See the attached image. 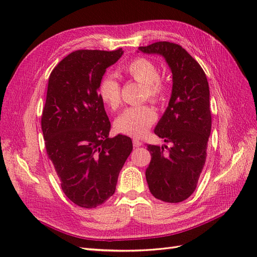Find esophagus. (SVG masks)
I'll return each instance as SVG.
<instances>
[{"mask_svg":"<svg viewBox=\"0 0 257 257\" xmlns=\"http://www.w3.org/2000/svg\"><path fill=\"white\" fill-rule=\"evenodd\" d=\"M133 144H134V147L135 148H138V147H140V146H143V143H141L140 140H138V139H133Z\"/></svg>","mask_w":257,"mask_h":257,"instance_id":"obj_1","label":"esophagus"}]
</instances>
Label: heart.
<instances>
[{"mask_svg": "<svg viewBox=\"0 0 257 257\" xmlns=\"http://www.w3.org/2000/svg\"><path fill=\"white\" fill-rule=\"evenodd\" d=\"M122 73L144 86L143 98L152 102H161L168 94V83L159 75L157 64L147 57H135L122 68ZM98 95L105 105L116 110L121 103V88L112 76L102 77L98 85ZM157 113L148 105L129 107L120 113L114 121L116 132L130 137H141L156 122Z\"/></svg>", "mask_w": 257, "mask_h": 257, "instance_id": "obj_1", "label": "heart"}]
</instances>
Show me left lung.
<instances>
[{
  "instance_id": "8db88e82",
  "label": "left lung",
  "mask_w": 257,
  "mask_h": 257,
  "mask_svg": "<svg viewBox=\"0 0 257 257\" xmlns=\"http://www.w3.org/2000/svg\"><path fill=\"white\" fill-rule=\"evenodd\" d=\"M138 50L160 54L172 72V95L155 129L172 146L147 145L151 161L146 179L155 198L178 203L194 192L205 165L212 124L209 84L200 64L176 43L156 42Z\"/></svg>"
}]
</instances>
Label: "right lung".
Returning <instances> with one entry per match:
<instances>
[{"instance_id":"obj_1","label":"right lung","mask_w":257,"mask_h":257,"mask_svg":"<svg viewBox=\"0 0 257 257\" xmlns=\"http://www.w3.org/2000/svg\"><path fill=\"white\" fill-rule=\"evenodd\" d=\"M122 53V48L75 51L48 78L41 121L46 152L65 195L85 209L114 193L119 172L133 151L127 136L108 138L110 121L98 95L106 68Z\"/></svg>"}]
</instances>
